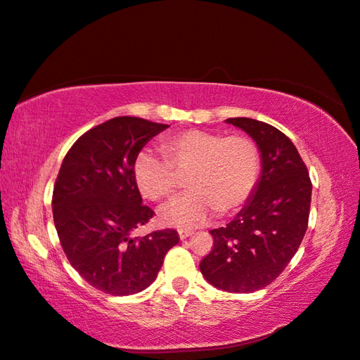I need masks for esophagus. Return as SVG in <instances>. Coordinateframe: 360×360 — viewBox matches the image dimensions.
<instances>
[{"mask_svg":"<svg viewBox=\"0 0 360 360\" xmlns=\"http://www.w3.org/2000/svg\"><path fill=\"white\" fill-rule=\"evenodd\" d=\"M189 236H193V231H188V229H180L179 231L180 240H185V238H188Z\"/></svg>","mask_w":360,"mask_h":360,"instance_id":"1","label":"esophagus"}]
</instances>
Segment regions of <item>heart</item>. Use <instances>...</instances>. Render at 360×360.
<instances>
[{
	"mask_svg": "<svg viewBox=\"0 0 360 360\" xmlns=\"http://www.w3.org/2000/svg\"><path fill=\"white\" fill-rule=\"evenodd\" d=\"M162 158L140 153L134 163L135 186L146 200L163 203L177 194L186 174V195L165 206L160 220L177 228H197L215 214H234L250 200L262 171L257 145L243 135L186 129L160 141Z\"/></svg>",
	"mask_w": 360,
	"mask_h": 360,
	"instance_id": "obj_1",
	"label": "heart"
}]
</instances>
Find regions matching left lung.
Listing matches in <instances>:
<instances>
[{"instance_id":"obj_1","label":"left lung","mask_w":360,"mask_h":360,"mask_svg":"<svg viewBox=\"0 0 360 360\" xmlns=\"http://www.w3.org/2000/svg\"><path fill=\"white\" fill-rule=\"evenodd\" d=\"M226 123L255 141L262 171L254 193L233 221L210 231L212 251L200 262L203 277L228 292H252L282 274L308 228L311 185L292 141L274 126L237 117Z\"/></svg>"}]
</instances>
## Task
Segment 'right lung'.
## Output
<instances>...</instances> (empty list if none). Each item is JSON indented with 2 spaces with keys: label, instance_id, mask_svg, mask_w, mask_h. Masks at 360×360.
Wrapping results in <instances>:
<instances>
[{
  "label": "right lung",
  "instance_id": "1",
  "mask_svg": "<svg viewBox=\"0 0 360 360\" xmlns=\"http://www.w3.org/2000/svg\"><path fill=\"white\" fill-rule=\"evenodd\" d=\"M166 127L139 117L110 118L83 134L61 163L52 197L60 243L77 273L106 294L148 288L180 240L174 229L131 237L154 215L135 186V158Z\"/></svg>",
  "mask_w": 360,
  "mask_h": 360
}]
</instances>
